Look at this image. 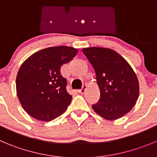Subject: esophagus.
Masks as SVG:
<instances>
[{"label": "esophagus", "instance_id": "obj_1", "mask_svg": "<svg viewBox=\"0 0 157 157\" xmlns=\"http://www.w3.org/2000/svg\"><path fill=\"white\" fill-rule=\"evenodd\" d=\"M87 85H83V87H82V88L80 89V90H79L78 92L80 94H83L85 93L86 89H87Z\"/></svg>", "mask_w": 157, "mask_h": 157}]
</instances>
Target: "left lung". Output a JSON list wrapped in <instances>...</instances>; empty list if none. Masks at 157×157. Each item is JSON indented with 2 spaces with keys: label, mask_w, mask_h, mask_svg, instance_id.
<instances>
[{
  "label": "left lung",
  "mask_w": 157,
  "mask_h": 157,
  "mask_svg": "<svg viewBox=\"0 0 157 157\" xmlns=\"http://www.w3.org/2000/svg\"><path fill=\"white\" fill-rule=\"evenodd\" d=\"M82 51L94 69L100 89L99 101L92 105L94 111L109 121L126 115L140 94V83L133 69L111 49L90 47Z\"/></svg>",
  "instance_id": "8db88e82"
}]
</instances>
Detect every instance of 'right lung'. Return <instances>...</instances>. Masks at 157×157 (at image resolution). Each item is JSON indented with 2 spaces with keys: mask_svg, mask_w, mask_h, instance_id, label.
Segmentation results:
<instances>
[{
  "mask_svg": "<svg viewBox=\"0 0 157 157\" xmlns=\"http://www.w3.org/2000/svg\"><path fill=\"white\" fill-rule=\"evenodd\" d=\"M70 46L49 47L26 59L16 77L17 98L25 111L39 121H49L62 115L72 100L60 69L77 55Z\"/></svg>",
  "mask_w": 157,
  "mask_h": 157,
  "instance_id": "obj_1",
  "label": "right lung"
}]
</instances>
